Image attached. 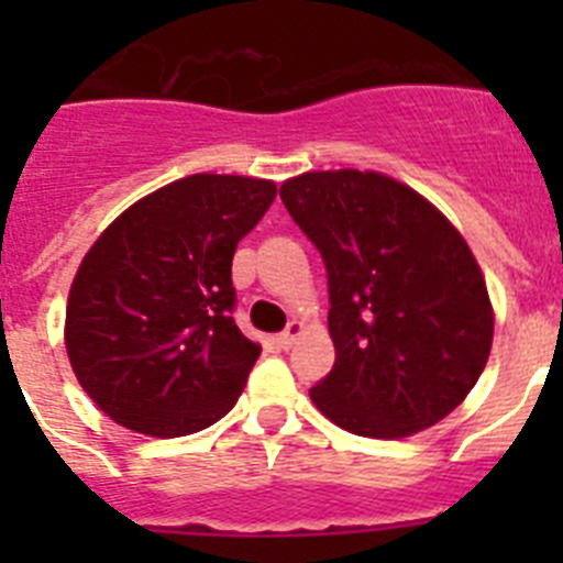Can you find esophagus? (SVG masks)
<instances>
[{
  "instance_id": "obj_1",
  "label": "esophagus",
  "mask_w": 563,
  "mask_h": 563,
  "mask_svg": "<svg viewBox=\"0 0 563 563\" xmlns=\"http://www.w3.org/2000/svg\"><path fill=\"white\" fill-rule=\"evenodd\" d=\"M301 332H305V324H301V321H290L287 330L276 338L278 346H282V350H290L292 343H296V338H301Z\"/></svg>"
}]
</instances>
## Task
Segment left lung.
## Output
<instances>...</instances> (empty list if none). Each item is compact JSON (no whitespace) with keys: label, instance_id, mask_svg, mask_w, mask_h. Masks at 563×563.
Instances as JSON below:
<instances>
[{"label":"left lung","instance_id":"1","mask_svg":"<svg viewBox=\"0 0 563 563\" xmlns=\"http://www.w3.org/2000/svg\"><path fill=\"white\" fill-rule=\"evenodd\" d=\"M330 276L335 366L316 409L357 437L431 429L467 397L494 343V305L465 236L380 172H307L278 188Z\"/></svg>","mask_w":563,"mask_h":563}]
</instances>
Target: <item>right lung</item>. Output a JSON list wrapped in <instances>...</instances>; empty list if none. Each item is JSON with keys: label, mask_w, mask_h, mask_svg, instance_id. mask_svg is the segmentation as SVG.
Segmentation results:
<instances>
[{"label": "right lung", "mask_w": 563, "mask_h": 563, "mask_svg": "<svg viewBox=\"0 0 563 563\" xmlns=\"http://www.w3.org/2000/svg\"><path fill=\"white\" fill-rule=\"evenodd\" d=\"M273 197V180L188 174L129 206L81 258L64 346L118 426L168 440L236 406L262 346L233 324L231 262Z\"/></svg>", "instance_id": "obj_1"}]
</instances>
